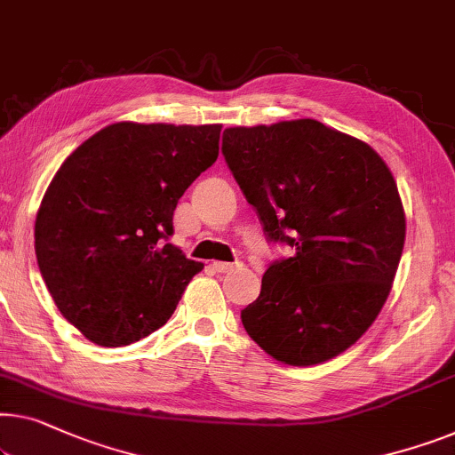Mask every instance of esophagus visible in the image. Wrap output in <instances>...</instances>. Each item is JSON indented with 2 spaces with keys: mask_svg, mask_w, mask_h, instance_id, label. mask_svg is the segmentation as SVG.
I'll use <instances>...</instances> for the list:
<instances>
[{
  "mask_svg": "<svg viewBox=\"0 0 455 455\" xmlns=\"http://www.w3.org/2000/svg\"><path fill=\"white\" fill-rule=\"evenodd\" d=\"M240 267H242V262H213V268L217 273H232Z\"/></svg>",
  "mask_w": 455,
  "mask_h": 455,
  "instance_id": "34e87169",
  "label": "esophagus"
}]
</instances>
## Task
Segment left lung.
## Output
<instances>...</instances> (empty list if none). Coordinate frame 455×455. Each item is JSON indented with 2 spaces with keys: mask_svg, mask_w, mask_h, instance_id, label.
<instances>
[{
  "mask_svg": "<svg viewBox=\"0 0 455 455\" xmlns=\"http://www.w3.org/2000/svg\"><path fill=\"white\" fill-rule=\"evenodd\" d=\"M221 154L267 242L291 248L240 318L287 365L337 357L378 318L404 248L398 187L367 143L314 118L223 131Z\"/></svg>",
  "mask_w": 455,
  "mask_h": 455,
  "instance_id": "8db88e82",
  "label": "left lung"
}]
</instances>
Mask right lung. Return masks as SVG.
<instances>
[{"mask_svg": "<svg viewBox=\"0 0 455 455\" xmlns=\"http://www.w3.org/2000/svg\"><path fill=\"white\" fill-rule=\"evenodd\" d=\"M221 124L115 123L52 176L35 223L41 275L63 318L100 347L168 322L201 262L170 243L179 199L220 156Z\"/></svg>", "mask_w": 455, "mask_h": 455, "instance_id": "add662e5", "label": "right lung"}]
</instances>
